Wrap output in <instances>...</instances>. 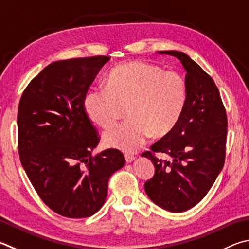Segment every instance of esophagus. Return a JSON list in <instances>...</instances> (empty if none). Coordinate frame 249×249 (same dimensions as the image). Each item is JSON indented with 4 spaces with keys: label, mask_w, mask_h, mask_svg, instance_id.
<instances>
[{
    "label": "esophagus",
    "mask_w": 249,
    "mask_h": 249,
    "mask_svg": "<svg viewBox=\"0 0 249 249\" xmlns=\"http://www.w3.org/2000/svg\"><path fill=\"white\" fill-rule=\"evenodd\" d=\"M125 160L127 163H132V162L135 160V157L132 155H125Z\"/></svg>",
    "instance_id": "esophagus-1"
}]
</instances>
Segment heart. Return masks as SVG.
I'll use <instances>...</instances> for the list:
<instances>
[{
    "label": "heart",
    "mask_w": 249,
    "mask_h": 249,
    "mask_svg": "<svg viewBox=\"0 0 249 249\" xmlns=\"http://www.w3.org/2000/svg\"><path fill=\"white\" fill-rule=\"evenodd\" d=\"M187 84L178 73L164 71L147 62L135 61L113 69L106 86L93 87L84 98L88 119L106 128L126 107L128 121L102 135L107 148L134 152L152 137H165L182 117L187 102Z\"/></svg>",
    "instance_id": "heart-1"
}]
</instances>
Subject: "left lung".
<instances>
[{
  "instance_id": "1",
  "label": "left lung",
  "mask_w": 249,
  "mask_h": 249,
  "mask_svg": "<svg viewBox=\"0 0 249 249\" xmlns=\"http://www.w3.org/2000/svg\"><path fill=\"white\" fill-rule=\"evenodd\" d=\"M175 56L186 71L187 102L178 124L142 153L156 171L144 183L148 197L171 212H183L196 206L213 185L224 165L227 143V112L213 79L187 54L159 51ZM162 153L166 160H159Z\"/></svg>"
}]
</instances>
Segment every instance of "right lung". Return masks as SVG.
Returning a JSON list of instances; mask_svg holds the SVG:
<instances>
[{
  "mask_svg": "<svg viewBox=\"0 0 249 249\" xmlns=\"http://www.w3.org/2000/svg\"><path fill=\"white\" fill-rule=\"evenodd\" d=\"M109 56L57 61L30 81L17 114L22 168L42 201L66 218H87L105 205L111 175L125 164L120 150L92 157L96 128L84 98Z\"/></svg>",
  "mask_w": 249,
  "mask_h": 249,
  "instance_id": "1",
  "label": "right lung"
}]
</instances>
